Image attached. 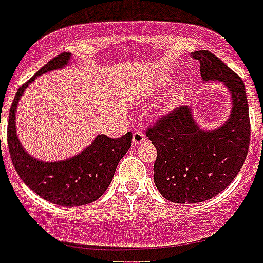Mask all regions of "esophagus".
Instances as JSON below:
<instances>
[{"label":"esophagus","mask_w":263,"mask_h":263,"mask_svg":"<svg viewBox=\"0 0 263 263\" xmlns=\"http://www.w3.org/2000/svg\"><path fill=\"white\" fill-rule=\"evenodd\" d=\"M145 140H146L145 134L140 131V129H138V131L134 132V135H132V145L138 146V145H140V143H143Z\"/></svg>","instance_id":"1"}]
</instances>
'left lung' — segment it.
I'll use <instances>...</instances> for the list:
<instances>
[{
  "mask_svg": "<svg viewBox=\"0 0 263 263\" xmlns=\"http://www.w3.org/2000/svg\"><path fill=\"white\" fill-rule=\"evenodd\" d=\"M203 81H219L232 96L226 123L203 129L189 106L163 116L146 135L157 150L154 183L163 197L180 204L201 203L215 197L236 178L250 146V117L241 78L208 51H196Z\"/></svg>",
  "mask_w": 263,
  "mask_h": 263,
  "instance_id": "left-lung-1",
  "label": "left lung"
}]
</instances>
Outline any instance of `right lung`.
<instances>
[{
	"mask_svg": "<svg viewBox=\"0 0 263 263\" xmlns=\"http://www.w3.org/2000/svg\"><path fill=\"white\" fill-rule=\"evenodd\" d=\"M71 53L69 52L60 53L19 88L9 110L8 147L16 172L34 193L56 205L81 207L98 200L109 187L118 161L131 147L132 132L118 139L98 135L91 145L74 157L60 161H41L20 145L15 123L16 107L26 88L38 76L69 65Z\"/></svg>",
	"mask_w": 263,
	"mask_h": 263,
	"instance_id": "obj_1",
	"label": "right lung"
}]
</instances>
